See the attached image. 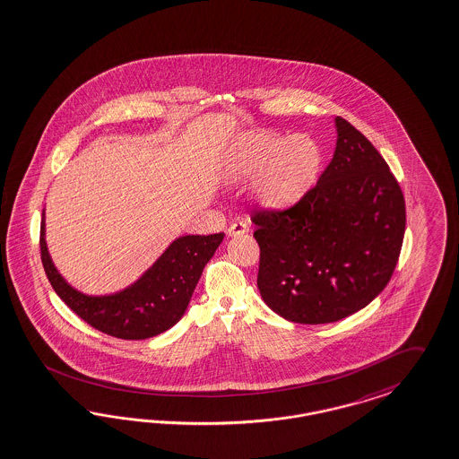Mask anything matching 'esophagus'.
Returning a JSON list of instances; mask_svg holds the SVG:
<instances>
[{
	"instance_id": "1",
	"label": "esophagus",
	"mask_w": 459,
	"mask_h": 459,
	"mask_svg": "<svg viewBox=\"0 0 459 459\" xmlns=\"http://www.w3.org/2000/svg\"><path fill=\"white\" fill-rule=\"evenodd\" d=\"M248 224L247 221H233L228 226V235L230 237H238V235H245L248 233Z\"/></svg>"
}]
</instances>
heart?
<instances>
[{"mask_svg":"<svg viewBox=\"0 0 459 459\" xmlns=\"http://www.w3.org/2000/svg\"><path fill=\"white\" fill-rule=\"evenodd\" d=\"M322 161V150L313 137L250 131L231 144L224 158V175L230 182L256 178L255 195L264 204L286 207L315 186Z\"/></svg>","mask_w":459,"mask_h":459,"instance_id":"1","label":"heart"}]
</instances>
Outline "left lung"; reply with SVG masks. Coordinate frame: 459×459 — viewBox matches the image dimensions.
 Listing matches in <instances>:
<instances>
[{
	"label": "left lung",
	"mask_w": 459,
	"mask_h": 459,
	"mask_svg": "<svg viewBox=\"0 0 459 459\" xmlns=\"http://www.w3.org/2000/svg\"><path fill=\"white\" fill-rule=\"evenodd\" d=\"M316 186L288 209L252 216L256 286L289 322H339L386 288L405 235V199L385 158L342 117Z\"/></svg>",
	"instance_id": "1"
}]
</instances>
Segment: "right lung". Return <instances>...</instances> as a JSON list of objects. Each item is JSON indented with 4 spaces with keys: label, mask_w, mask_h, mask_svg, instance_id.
Returning <instances> with one entry per match:
<instances>
[{
    "label": "right lung",
    "mask_w": 459,
    "mask_h": 459,
    "mask_svg": "<svg viewBox=\"0 0 459 459\" xmlns=\"http://www.w3.org/2000/svg\"><path fill=\"white\" fill-rule=\"evenodd\" d=\"M44 235L42 218L40 258L57 296L90 326L122 340L150 339L178 322L205 264L224 238V233L177 238L133 286L110 296H86L71 288L54 267Z\"/></svg>",
    "instance_id": "1"
}]
</instances>
